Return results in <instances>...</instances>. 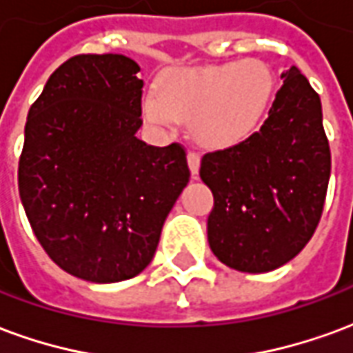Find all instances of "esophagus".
I'll use <instances>...</instances> for the list:
<instances>
[{"label": "esophagus", "instance_id": "esophagus-1", "mask_svg": "<svg viewBox=\"0 0 353 353\" xmlns=\"http://www.w3.org/2000/svg\"><path fill=\"white\" fill-rule=\"evenodd\" d=\"M187 162H189V168H191L192 177L199 176V168H200V154L196 151H189L187 154Z\"/></svg>", "mask_w": 353, "mask_h": 353}]
</instances>
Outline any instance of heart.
I'll return each mask as SVG.
<instances>
[{"label":"heart","instance_id":"b5f03b06","mask_svg":"<svg viewBox=\"0 0 353 353\" xmlns=\"http://www.w3.org/2000/svg\"><path fill=\"white\" fill-rule=\"evenodd\" d=\"M274 79L259 60L202 65L168 73L157 96H147L149 121L172 126L191 119L202 145L230 147L250 138L270 105Z\"/></svg>","mask_w":353,"mask_h":353}]
</instances>
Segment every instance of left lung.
Instances as JSON below:
<instances>
[{"label":"left lung","instance_id":"8db88e82","mask_svg":"<svg viewBox=\"0 0 353 353\" xmlns=\"http://www.w3.org/2000/svg\"><path fill=\"white\" fill-rule=\"evenodd\" d=\"M281 79L261 130L200 162L214 192L208 242L240 272H270L299 255L325 204L331 151L321 101L295 65Z\"/></svg>","mask_w":353,"mask_h":353}]
</instances>
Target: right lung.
I'll return each instance as SVG.
<instances>
[{"label": "right lung", "instance_id": "obj_1", "mask_svg": "<svg viewBox=\"0 0 353 353\" xmlns=\"http://www.w3.org/2000/svg\"><path fill=\"white\" fill-rule=\"evenodd\" d=\"M139 65L123 54L65 60L32 103L19 191L43 250L94 283L138 276L189 183L183 145H147Z\"/></svg>", "mask_w": 353, "mask_h": 353}]
</instances>
